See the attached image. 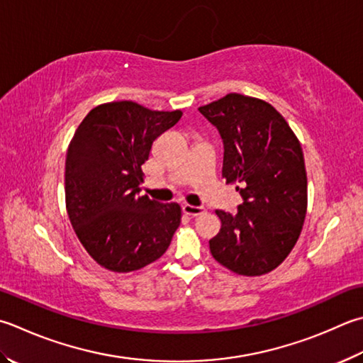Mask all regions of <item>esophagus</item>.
<instances>
[{"instance_id":"1","label":"esophagus","mask_w":363,"mask_h":363,"mask_svg":"<svg viewBox=\"0 0 363 363\" xmlns=\"http://www.w3.org/2000/svg\"><path fill=\"white\" fill-rule=\"evenodd\" d=\"M182 210H183V213L184 215H188V216H199V215H202L203 211H205V208L203 207H194V205H189V203H184L183 207H182Z\"/></svg>"}]
</instances>
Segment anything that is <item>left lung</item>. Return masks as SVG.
I'll use <instances>...</instances> for the list:
<instances>
[{
  "label": "left lung",
  "instance_id": "left-lung-1",
  "mask_svg": "<svg viewBox=\"0 0 363 363\" xmlns=\"http://www.w3.org/2000/svg\"><path fill=\"white\" fill-rule=\"evenodd\" d=\"M224 143L223 179L238 183L237 213L216 210L221 229L210 252L245 277L269 273L289 256L306 215V170L297 135L275 107L229 93L199 107Z\"/></svg>",
  "mask_w": 363,
  "mask_h": 363
}]
</instances>
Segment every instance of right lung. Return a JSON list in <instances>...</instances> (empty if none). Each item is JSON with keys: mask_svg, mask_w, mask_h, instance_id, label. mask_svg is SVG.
I'll return each mask as SVG.
<instances>
[{"mask_svg": "<svg viewBox=\"0 0 363 363\" xmlns=\"http://www.w3.org/2000/svg\"><path fill=\"white\" fill-rule=\"evenodd\" d=\"M182 115L107 102L88 112L74 134L65 172L67 216L88 255L107 270H139L172 242L180 205L140 196V183L153 142Z\"/></svg>", "mask_w": 363, "mask_h": 363, "instance_id": "obj_1", "label": "right lung"}]
</instances>
